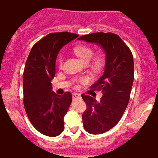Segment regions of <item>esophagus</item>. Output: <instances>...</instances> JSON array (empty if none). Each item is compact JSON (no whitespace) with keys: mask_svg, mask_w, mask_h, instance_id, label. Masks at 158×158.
I'll return each instance as SVG.
<instances>
[{"mask_svg":"<svg viewBox=\"0 0 158 158\" xmlns=\"http://www.w3.org/2000/svg\"><path fill=\"white\" fill-rule=\"evenodd\" d=\"M73 99H81V95L79 94V93H73L72 94Z\"/></svg>","mask_w":158,"mask_h":158,"instance_id":"1","label":"esophagus"}]
</instances>
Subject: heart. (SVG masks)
Returning a JSON list of instances; mask_svg holds the SVG:
<instances>
[{"mask_svg": "<svg viewBox=\"0 0 158 158\" xmlns=\"http://www.w3.org/2000/svg\"><path fill=\"white\" fill-rule=\"evenodd\" d=\"M74 52H75V54L81 59L82 61L84 62V63H88L92 60V58L94 56V51L91 47L88 45H78L76 46L75 48H74ZM63 62V56L62 55H60L58 57V64L60 66H61V64ZM95 63L97 64L99 63V59L97 58L95 60ZM79 82H83L87 81V79L86 78H81L78 80Z\"/></svg>", "mask_w": 158, "mask_h": 158, "instance_id": "obj_1", "label": "heart"}]
</instances>
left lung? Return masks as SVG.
Instances as JSON below:
<instances>
[{
    "label": "left lung",
    "instance_id": "left-lung-1",
    "mask_svg": "<svg viewBox=\"0 0 158 158\" xmlns=\"http://www.w3.org/2000/svg\"><path fill=\"white\" fill-rule=\"evenodd\" d=\"M78 40L99 45L106 53L103 75L91 86L101 90L102 97L97 101L82 95L87 104L82 115L84 129L90 134H102L118 123L128 105L134 80L132 53L123 40L113 33H92Z\"/></svg>",
    "mask_w": 158,
    "mask_h": 158
}]
</instances>
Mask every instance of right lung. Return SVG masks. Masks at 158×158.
Returning <instances> with one entry per match:
<instances>
[{
	"label": "right lung",
	"instance_id": "right-lung-1",
	"mask_svg": "<svg viewBox=\"0 0 158 158\" xmlns=\"http://www.w3.org/2000/svg\"><path fill=\"white\" fill-rule=\"evenodd\" d=\"M78 36L66 31L50 33L33 46L26 61L23 76L24 108L33 127L47 136H57L64 130V117L72 95L69 92L56 94L51 81L56 73L59 51Z\"/></svg>",
	"mask_w": 158,
	"mask_h": 158
}]
</instances>
